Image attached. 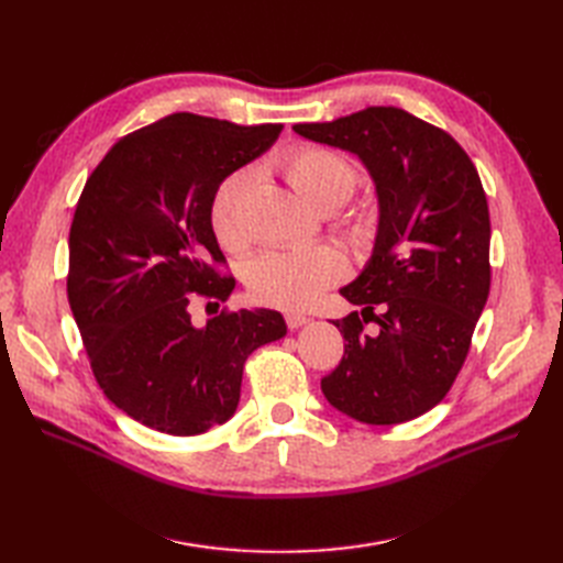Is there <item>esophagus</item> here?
<instances>
[{"label":"esophagus","mask_w":563,"mask_h":563,"mask_svg":"<svg viewBox=\"0 0 563 563\" xmlns=\"http://www.w3.org/2000/svg\"><path fill=\"white\" fill-rule=\"evenodd\" d=\"M284 319H286V327H288V329H300V327H305V323L310 321L308 317L300 314V312H286Z\"/></svg>","instance_id":"1"}]
</instances>
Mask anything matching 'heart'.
Returning a JSON list of instances; mask_svg holds the SVG:
<instances>
[{
	"mask_svg": "<svg viewBox=\"0 0 563 563\" xmlns=\"http://www.w3.org/2000/svg\"><path fill=\"white\" fill-rule=\"evenodd\" d=\"M284 174L296 190L319 209L343 203L356 185V168L340 152L323 145H298L282 157ZM255 168H236L220 180L211 199V230L220 246L240 253L251 244L249 195ZM356 240H371L376 220L360 211L350 220ZM347 275V261L335 246L319 244L294 251H267L246 267V286L253 300L279 310H302L329 286Z\"/></svg>",
	"mask_w": 563,
	"mask_h": 563,
	"instance_id": "1",
	"label": "heart"
}]
</instances>
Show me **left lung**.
Returning <instances> with one entry per match:
<instances>
[{
  "mask_svg": "<svg viewBox=\"0 0 563 563\" xmlns=\"http://www.w3.org/2000/svg\"><path fill=\"white\" fill-rule=\"evenodd\" d=\"M294 131L354 152L380 203L371 261L340 288L362 312L333 321L345 352L321 378L323 397L360 422L413 420L449 395L490 291L482 178L444 129L401 108H366ZM368 320L376 332L365 331Z\"/></svg>",
  "mask_w": 563,
  "mask_h": 563,
  "instance_id": "1",
  "label": "left lung"
}]
</instances>
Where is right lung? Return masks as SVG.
<instances>
[{"instance_id": "add662e5", "label": "right lung", "mask_w": 563, "mask_h": 563, "mask_svg": "<svg viewBox=\"0 0 563 563\" xmlns=\"http://www.w3.org/2000/svg\"><path fill=\"white\" fill-rule=\"evenodd\" d=\"M192 112L119 139L87 178L70 228L67 300L96 383L126 416L174 437L223 424L249 354L286 335L275 310L218 312L234 288L211 230L216 187L277 141ZM214 305L195 328L189 302Z\"/></svg>"}]
</instances>
